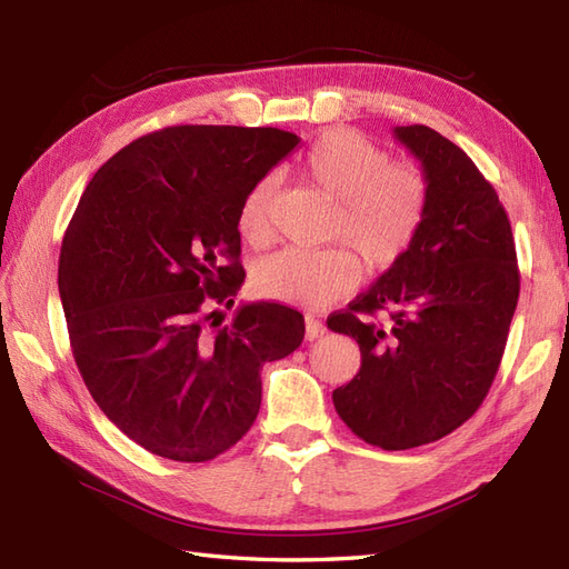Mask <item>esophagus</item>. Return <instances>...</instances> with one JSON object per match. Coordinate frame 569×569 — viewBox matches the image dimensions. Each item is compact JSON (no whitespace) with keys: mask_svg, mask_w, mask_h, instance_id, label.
<instances>
[{"mask_svg":"<svg viewBox=\"0 0 569 569\" xmlns=\"http://www.w3.org/2000/svg\"><path fill=\"white\" fill-rule=\"evenodd\" d=\"M325 332H328V328H325V322L316 320L312 316L306 318V340H308V342L320 340V337H322Z\"/></svg>","mask_w":569,"mask_h":569,"instance_id":"34e87169","label":"esophagus"}]
</instances>
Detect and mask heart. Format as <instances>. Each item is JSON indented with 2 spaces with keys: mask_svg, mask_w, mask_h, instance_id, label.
<instances>
[{
  "mask_svg": "<svg viewBox=\"0 0 569 569\" xmlns=\"http://www.w3.org/2000/svg\"><path fill=\"white\" fill-rule=\"evenodd\" d=\"M303 176L337 200L332 234L352 247L367 269H389L413 244L428 210V180L413 163H389L377 143L352 129H330L308 149ZM273 180L263 178L241 200L237 227L249 247H266L271 227ZM352 251L283 249L259 261L257 293L288 306L322 308L357 283Z\"/></svg>",
  "mask_w": 569,
  "mask_h": 569,
  "instance_id": "b5f03b06",
  "label": "heart"
}]
</instances>
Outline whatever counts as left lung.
<instances>
[{
  "mask_svg": "<svg viewBox=\"0 0 569 569\" xmlns=\"http://www.w3.org/2000/svg\"><path fill=\"white\" fill-rule=\"evenodd\" d=\"M428 180L413 244L349 310L328 318L355 337L361 367L332 391L347 428L381 450L445 438L477 413L497 377L518 303L511 222L469 156L422 124L396 127ZM386 309L383 326L376 312Z\"/></svg>",
  "mask_w": 569,
  "mask_h": 569,
  "instance_id": "obj_1",
  "label": "left lung"
}]
</instances>
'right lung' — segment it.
I'll return each mask as SVG.
<instances>
[{
    "instance_id": "obj_1",
    "label": "right lung",
    "mask_w": 569,
    "mask_h": 569,
    "mask_svg": "<svg viewBox=\"0 0 569 569\" xmlns=\"http://www.w3.org/2000/svg\"><path fill=\"white\" fill-rule=\"evenodd\" d=\"M300 143L271 127H166L114 153L68 224L58 291L94 403L127 438L208 462L244 438L261 367L303 342L281 303L234 306L241 200Z\"/></svg>"
}]
</instances>
